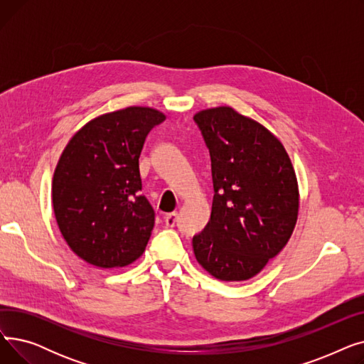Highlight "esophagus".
Segmentation results:
<instances>
[{
  "mask_svg": "<svg viewBox=\"0 0 364 364\" xmlns=\"http://www.w3.org/2000/svg\"><path fill=\"white\" fill-rule=\"evenodd\" d=\"M176 221H177V213H169L166 214L165 217V224L168 227H174L176 225Z\"/></svg>",
  "mask_w": 364,
  "mask_h": 364,
  "instance_id": "obj_1",
  "label": "esophagus"
}]
</instances>
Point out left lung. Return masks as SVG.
<instances>
[{"label": "left lung", "instance_id": "left-lung-1", "mask_svg": "<svg viewBox=\"0 0 364 364\" xmlns=\"http://www.w3.org/2000/svg\"><path fill=\"white\" fill-rule=\"evenodd\" d=\"M211 156V218L193 236L198 262L225 282L247 280L288 243L298 218V183L282 143L232 107L193 117Z\"/></svg>", "mask_w": 364, "mask_h": 364}]
</instances>
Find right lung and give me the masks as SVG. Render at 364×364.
Masks as SVG:
<instances>
[{"label":"right lung","instance_id":"add662e5","mask_svg":"<svg viewBox=\"0 0 364 364\" xmlns=\"http://www.w3.org/2000/svg\"><path fill=\"white\" fill-rule=\"evenodd\" d=\"M165 121L127 107L90 121L68 143L53 177V208L70 250L100 269L124 267L146 250L155 209L141 195L139 158L147 134Z\"/></svg>","mask_w":364,"mask_h":364}]
</instances>
